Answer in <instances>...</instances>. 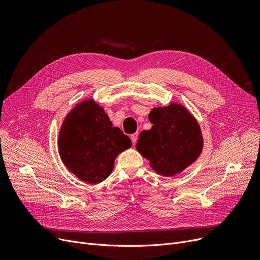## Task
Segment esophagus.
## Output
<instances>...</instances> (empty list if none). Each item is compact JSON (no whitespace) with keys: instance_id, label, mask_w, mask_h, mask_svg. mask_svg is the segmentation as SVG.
Listing matches in <instances>:
<instances>
[{"instance_id":"obj_1","label":"esophagus","mask_w":260,"mask_h":260,"mask_svg":"<svg viewBox=\"0 0 260 260\" xmlns=\"http://www.w3.org/2000/svg\"><path fill=\"white\" fill-rule=\"evenodd\" d=\"M138 136H139V134H138V133H135V134L131 135V140H132V142H133L134 144H136V142H137V140H138Z\"/></svg>"}]
</instances>
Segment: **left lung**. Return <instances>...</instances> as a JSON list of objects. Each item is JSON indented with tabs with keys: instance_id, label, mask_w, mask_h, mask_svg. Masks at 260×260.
Instances as JSON below:
<instances>
[{
	"instance_id": "obj_1",
	"label": "left lung",
	"mask_w": 260,
	"mask_h": 260,
	"mask_svg": "<svg viewBox=\"0 0 260 260\" xmlns=\"http://www.w3.org/2000/svg\"><path fill=\"white\" fill-rule=\"evenodd\" d=\"M148 118L152 127L141 132L136 147L157 174L172 177L199 158L203 149L201 128L184 107L170 103L155 108Z\"/></svg>"
}]
</instances>
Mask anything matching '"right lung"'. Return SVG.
Returning a JSON list of instances; mask_svg holds the SVG:
<instances>
[{
    "label": "right lung",
    "mask_w": 260,
    "mask_h": 260,
    "mask_svg": "<svg viewBox=\"0 0 260 260\" xmlns=\"http://www.w3.org/2000/svg\"><path fill=\"white\" fill-rule=\"evenodd\" d=\"M131 146L129 138L113 127L109 116L93 100L79 103L68 114L58 138L63 164L78 179L90 184L105 181L117 155Z\"/></svg>",
    "instance_id": "right-lung-1"
}]
</instances>
